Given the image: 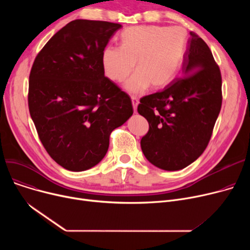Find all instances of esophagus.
<instances>
[{"label": "esophagus", "instance_id": "obj_1", "mask_svg": "<svg viewBox=\"0 0 250 250\" xmlns=\"http://www.w3.org/2000/svg\"><path fill=\"white\" fill-rule=\"evenodd\" d=\"M132 98V103H133V107H134V111H137V107H138V104H139V98L137 96H130Z\"/></svg>", "mask_w": 250, "mask_h": 250}]
</instances>
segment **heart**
<instances>
[{
  "instance_id": "heart-1",
  "label": "heart",
  "mask_w": 250,
  "mask_h": 250,
  "mask_svg": "<svg viewBox=\"0 0 250 250\" xmlns=\"http://www.w3.org/2000/svg\"><path fill=\"white\" fill-rule=\"evenodd\" d=\"M121 47L107 46L102 52V65L110 80L121 82L133 71L125 88L132 94L171 82L181 68L188 45V32L179 26L162 27L139 25L125 29L120 36Z\"/></svg>"
}]
</instances>
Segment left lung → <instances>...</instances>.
Listing matches in <instances>:
<instances>
[{
  "label": "left lung",
  "instance_id": "1",
  "mask_svg": "<svg viewBox=\"0 0 250 250\" xmlns=\"http://www.w3.org/2000/svg\"><path fill=\"white\" fill-rule=\"evenodd\" d=\"M182 76L141 98L138 112L149 123L141 140L147 160L167 171L186 168L203 154L222 105V78L211 49L190 32Z\"/></svg>",
  "mask_w": 250,
  "mask_h": 250
}]
</instances>
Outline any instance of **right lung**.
I'll return each mask as SVG.
<instances>
[{"mask_svg":"<svg viewBox=\"0 0 250 250\" xmlns=\"http://www.w3.org/2000/svg\"><path fill=\"white\" fill-rule=\"evenodd\" d=\"M118 23L74 20L34 60L28 106L49 156L70 171L97 165L112 130L133 115L132 100L104 76L102 52Z\"/></svg>","mask_w":250,"mask_h":250,"instance_id":"add662e5","label":"right lung"}]
</instances>
